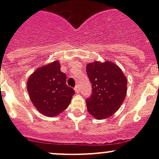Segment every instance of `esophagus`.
<instances>
[{
    "label": "esophagus",
    "instance_id": "esophagus-1",
    "mask_svg": "<svg viewBox=\"0 0 159 159\" xmlns=\"http://www.w3.org/2000/svg\"><path fill=\"white\" fill-rule=\"evenodd\" d=\"M75 92L77 93V94H78V93L79 92V87H78V85L75 86Z\"/></svg>",
    "mask_w": 159,
    "mask_h": 159
}]
</instances>
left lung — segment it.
<instances>
[{
	"instance_id": "1",
	"label": "left lung",
	"mask_w": 159,
	"mask_h": 159,
	"mask_svg": "<svg viewBox=\"0 0 159 159\" xmlns=\"http://www.w3.org/2000/svg\"><path fill=\"white\" fill-rule=\"evenodd\" d=\"M86 71L92 88L91 96L86 99L90 115L99 120L111 116L125 98L126 77L116 65L107 61L89 64Z\"/></svg>"
}]
</instances>
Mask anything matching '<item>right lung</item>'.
I'll return each instance as SVG.
<instances>
[{
  "label": "right lung",
  "instance_id": "add662e5",
  "mask_svg": "<svg viewBox=\"0 0 159 159\" xmlns=\"http://www.w3.org/2000/svg\"><path fill=\"white\" fill-rule=\"evenodd\" d=\"M66 78L57 61L38 68L30 75L27 83L28 92L38 111L54 117L68 108L75 90L67 85Z\"/></svg>",
  "mask_w": 159,
  "mask_h": 159
}]
</instances>
